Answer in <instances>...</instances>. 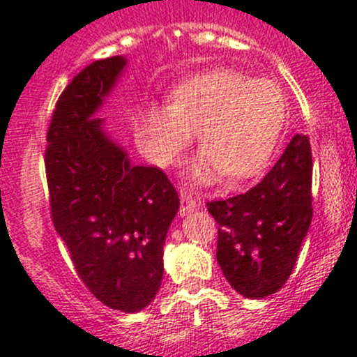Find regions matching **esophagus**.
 Masks as SVG:
<instances>
[{"label":"esophagus","mask_w":357,"mask_h":357,"mask_svg":"<svg viewBox=\"0 0 357 357\" xmlns=\"http://www.w3.org/2000/svg\"><path fill=\"white\" fill-rule=\"evenodd\" d=\"M195 209H197V200L185 191H181V216H185Z\"/></svg>","instance_id":"esophagus-1"}]
</instances>
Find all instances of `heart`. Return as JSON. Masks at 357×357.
<instances>
[{
    "label": "heart",
    "mask_w": 357,
    "mask_h": 357,
    "mask_svg": "<svg viewBox=\"0 0 357 357\" xmlns=\"http://www.w3.org/2000/svg\"><path fill=\"white\" fill-rule=\"evenodd\" d=\"M284 125L286 98L277 82L216 69L178 85L168 107L141 110L135 139L151 164L168 168L197 132L202 151L189 178L206 184L225 175L239 185L272 162Z\"/></svg>",
    "instance_id": "b5f03b06"
}]
</instances>
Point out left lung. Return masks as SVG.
Listing matches in <instances>:
<instances>
[{"mask_svg": "<svg viewBox=\"0 0 357 357\" xmlns=\"http://www.w3.org/2000/svg\"><path fill=\"white\" fill-rule=\"evenodd\" d=\"M311 176L309 137L296 134L255 188L207 202L218 223V264L239 295L264 298L291 275L313 218Z\"/></svg>", "mask_w": 357, "mask_h": 357, "instance_id": "left-lung-1", "label": "left lung"}]
</instances>
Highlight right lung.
<instances>
[{
  "mask_svg": "<svg viewBox=\"0 0 357 357\" xmlns=\"http://www.w3.org/2000/svg\"><path fill=\"white\" fill-rule=\"evenodd\" d=\"M125 68V56H110L73 78L53 110L44 162L53 225L78 277L110 309L137 313L160 288L181 200L162 169L134 166L96 118Z\"/></svg>",
  "mask_w": 357,
  "mask_h": 357,
  "instance_id": "right-lung-1",
  "label": "right lung"
}]
</instances>
